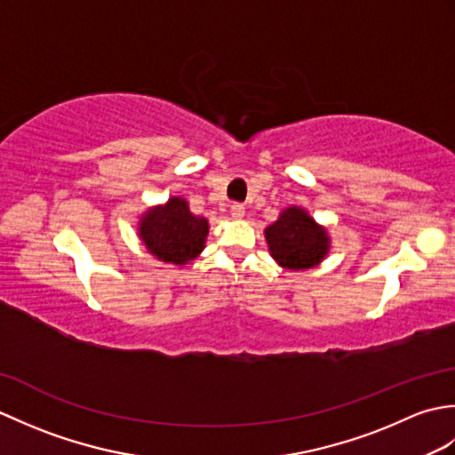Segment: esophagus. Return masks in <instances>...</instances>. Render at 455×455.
I'll use <instances>...</instances> for the list:
<instances>
[{
	"label": "esophagus",
	"instance_id": "34e87169",
	"mask_svg": "<svg viewBox=\"0 0 455 455\" xmlns=\"http://www.w3.org/2000/svg\"><path fill=\"white\" fill-rule=\"evenodd\" d=\"M230 212H233L235 219H243L246 211H244L243 203H233V205H230Z\"/></svg>",
	"mask_w": 455,
	"mask_h": 455
}]
</instances>
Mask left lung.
<instances>
[{
    "instance_id": "1",
    "label": "left lung",
    "mask_w": 455,
    "mask_h": 455,
    "mask_svg": "<svg viewBox=\"0 0 455 455\" xmlns=\"http://www.w3.org/2000/svg\"><path fill=\"white\" fill-rule=\"evenodd\" d=\"M264 236L269 256L291 272L311 269L321 264L331 252L328 230L318 225L307 209L297 205L279 212L277 220L266 227Z\"/></svg>"
}]
</instances>
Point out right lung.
<instances>
[{
	"mask_svg": "<svg viewBox=\"0 0 455 455\" xmlns=\"http://www.w3.org/2000/svg\"><path fill=\"white\" fill-rule=\"evenodd\" d=\"M209 220L193 215L186 197L172 196L162 205L148 207L139 219V238L164 264L186 266L205 250Z\"/></svg>",
	"mask_w": 455,
	"mask_h": 455,
	"instance_id": "obj_1",
	"label": "right lung"
}]
</instances>
